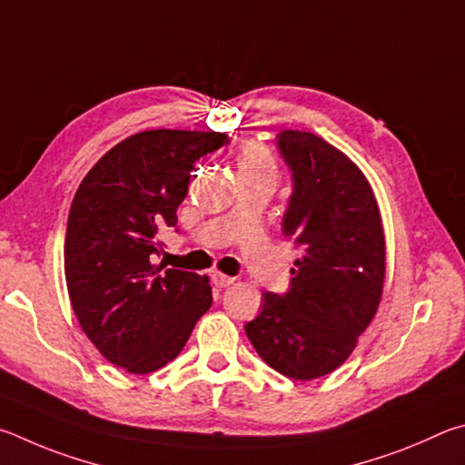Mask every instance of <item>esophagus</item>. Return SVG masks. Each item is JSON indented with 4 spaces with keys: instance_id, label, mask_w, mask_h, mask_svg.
<instances>
[{
    "instance_id": "esophagus-1",
    "label": "esophagus",
    "mask_w": 465,
    "mask_h": 465,
    "mask_svg": "<svg viewBox=\"0 0 465 465\" xmlns=\"http://www.w3.org/2000/svg\"><path fill=\"white\" fill-rule=\"evenodd\" d=\"M212 282H214L216 288H226V286H231L234 278H231V275L220 273V272H214V273H212Z\"/></svg>"
}]
</instances>
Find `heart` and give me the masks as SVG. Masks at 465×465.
Returning a JSON list of instances; mask_svg holds the SVG:
<instances>
[{
  "label": "heart",
  "mask_w": 465,
  "mask_h": 465,
  "mask_svg": "<svg viewBox=\"0 0 465 465\" xmlns=\"http://www.w3.org/2000/svg\"><path fill=\"white\" fill-rule=\"evenodd\" d=\"M273 157L262 143H249L241 153V171H270L273 173Z\"/></svg>",
  "instance_id": "1"
}]
</instances>
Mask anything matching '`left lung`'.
I'll use <instances>...</instances> for the list:
<instances>
[{
  "label": "left lung",
  "instance_id": "left-lung-1",
  "mask_svg": "<svg viewBox=\"0 0 465 465\" xmlns=\"http://www.w3.org/2000/svg\"><path fill=\"white\" fill-rule=\"evenodd\" d=\"M278 149L294 192L283 234L302 257L286 294L265 292L262 314L245 324L259 357L292 380L335 371L378 312L386 239L376 195L361 169L306 130H283Z\"/></svg>",
  "mask_w": 465,
  "mask_h": 465
}]
</instances>
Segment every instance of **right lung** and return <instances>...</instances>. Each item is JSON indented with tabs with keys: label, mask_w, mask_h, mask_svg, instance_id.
Here are the masks:
<instances>
[{
	"label": "right lung",
	"mask_w": 465,
	"mask_h": 465,
	"mask_svg": "<svg viewBox=\"0 0 465 465\" xmlns=\"http://www.w3.org/2000/svg\"><path fill=\"white\" fill-rule=\"evenodd\" d=\"M223 144L224 133L144 130L112 146L73 198L64 237L73 312L97 351L130 373L173 361L212 304L208 275L153 262L159 231L177 224L193 163Z\"/></svg>",
	"instance_id": "right-lung-1"
}]
</instances>
